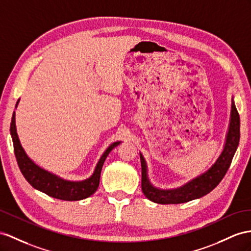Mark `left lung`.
<instances>
[{
	"label": "left lung",
	"instance_id": "left-lung-1",
	"mask_svg": "<svg viewBox=\"0 0 251 251\" xmlns=\"http://www.w3.org/2000/svg\"><path fill=\"white\" fill-rule=\"evenodd\" d=\"M240 142V115L234 105L233 98L231 104L230 123L228 127V132L226 136V142L224 145L222 153L216 159L214 164L205 171L202 174L193 178L189 182L184 183L181 187L176 189L163 190L158 189L151 183L149 175H147V165L142 153L140 152L141 168H142V192L150 201L161 203H183L193 201V199L201 198L207 195L212 190L215 189L218 183L222 181L224 176L229 169L232 161L234 153Z\"/></svg>",
	"mask_w": 251,
	"mask_h": 251
}]
</instances>
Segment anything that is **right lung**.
Here are the masks:
<instances>
[{
	"mask_svg": "<svg viewBox=\"0 0 251 251\" xmlns=\"http://www.w3.org/2000/svg\"><path fill=\"white\" fill-rule=\"evenodd\" d=\"M19 100H18L16 108L19 104ZM10 134L12 138V143H14V151L18 165L28 183L36 190L46 193L47 195L50 197L68 201H81V199L88 198L94 194L100 184V177L102 164H104L109 152L121 143V141H117V142H113L111 145L108 146V149L104 151V153L100 158L98 164H96L93 174L89 178L81 181H70L60 178L59 176L53 174V173H50L41 169L40 166H38L26 155L17 133L15 112L11 118Z\"/></svg>",
	"mask_w": 251,
	"mask_h": 251,
	"instance_id": "right-lung-1",
	"label": "right lung"
}]
</instances>
